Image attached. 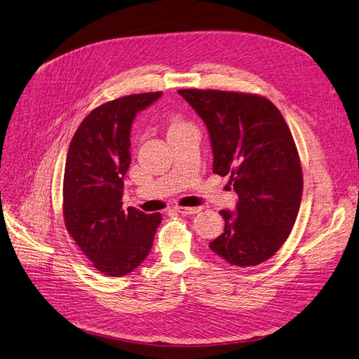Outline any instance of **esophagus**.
Wrapping results in <instances>:
<instances>
[{"mask_svg": "<svg viewBox=\"0 0 359 359\" xmlns=\"http://www.w3.org/2000/svg\"><path fill=\"white\" fill-rule=\"evenodd\" d=\"M200 209H202V208H184V206L175 208V210L181 215H194V213L200 212Z\"/></svg>", "mask_w": 359, "mask_h": 359, "instance_id": "esophagus-1", "label": "esophagus"}]
</instances>
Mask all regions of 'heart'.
Listing matches in <instances>:
<instances>
[{"label":"heart","mask_w":359,"mask_h":359,"mask_svg":"<svg viewBox=\"0 0 359 359\" xmlns=\"http://www.w3.org/2000/svg\"><path fill=\"white\" fill-rule=\"evenodd\" d=\"M185 123H182L181 121H178V119H175L174 122H172V126H170V130H172V128H180V126H184Z\"/></svg>","instance_id":"heart-1"}]
</instances>
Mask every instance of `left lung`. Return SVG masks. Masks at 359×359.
I'll return each mask as SVG.
<instances>
[{
    "mask_svg": "<svg viewBox=\"0 0 359 359\" xmlns=\"http://www.w3.org/2000/svg\"><path fill=\"white\" fill-rule=\"evenodd\" d=\"M203 119L213 153V174L229 175L236 210H221L224 233L209 248L236 266L274 256L294 225L304 190L294 140L268 98L218 90H180Z\"/></svg>",
    "mask_w": 359,
    "mask_h": 359,
    "instance_id": "left-lung-1",
    "label": "left lung"
}]
</instances>
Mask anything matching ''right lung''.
Instances as JSON below:
<instances>
[{
	"instance_id": "1",
	"label": "right lung",
	"mask_w": 359,
	"mask_h": 359,
	"mask_svg": "<svg viewBox=\"0 0 359 359\" xmlns=\"http://www.w3.org/2000/svg\"><path fill=\"white\" fill-rule=\"evenodd\" d=\"M161 95L133 94L95 107L69 146L63 181L66 229L94 268L110 277L130 274L146 259L162 222L161 213L122 209L133 122Z\"/></svg>"
}]
</instances>
